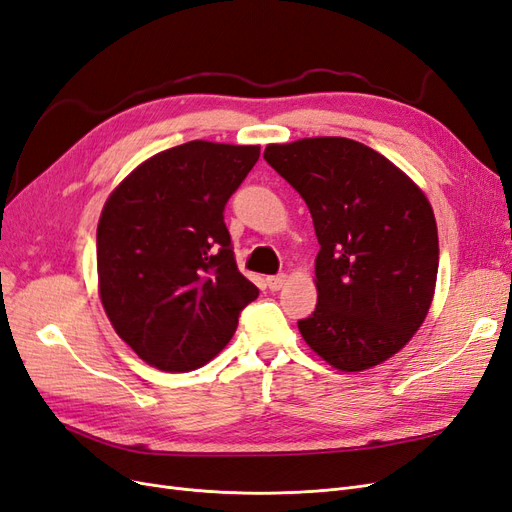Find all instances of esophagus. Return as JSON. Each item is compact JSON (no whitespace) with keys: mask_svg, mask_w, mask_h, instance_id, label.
<instances>
[{"mask_svg":"<svg viewBox=\"0 0 512 512\" xmlns=\"http://www.w3.org/2000/svg\"><path fill=\"white\" fill-rule=\"evenodd\" d=\"M284 284H286V275H284V273L267 277V286H269V290H273V292L280 290Z\"/></svg>","mask_w":512,"mask_h":512,"instance_id":"1","label":"esophagus"}]
</instances>
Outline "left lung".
I'll use <instances>...</instances> for the list:
<instances>
[{"label": "left lung", "instance_id": "obj_1", "mask_svg": "<svg viewBox=\"0 0 512 512\" xmlns=\"http://www.w3.org/2000/svg\"><path fill=\"white\" fill-rule=\"evenodd\" d=\"M265 160L312 213L318 303L299 320L307 346L342 371L391 359L421 327L440 247L421 188L371 147L342 136L267 145Z\"/></svg>", "mask_w": 512, "mask_h": 512}]
</instances>
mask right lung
I'll return each instance as SVG.
<instances>
[{"instance_id":"1","label":"right lung","mask_w":512,"mask_h":512,"mask_svg":"<svg viewBox=\"0 0 512 512\" xmlns=\"http://www.w3.org/2000/svg\"><path fill=\"white\" fill-rule=\"evenodd\" d=\"M258 145L190 141L143 162L98 222V284L117 335L162 371L211 361L258 288L237 269L224 207Z\"/></svg>"}]
</instances>
